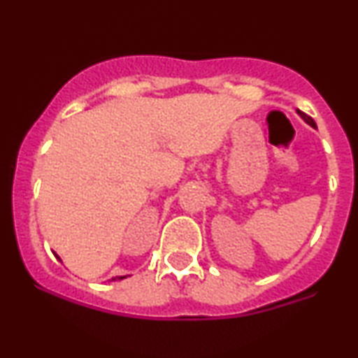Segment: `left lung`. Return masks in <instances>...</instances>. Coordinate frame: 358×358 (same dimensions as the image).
Returning <instances> with one entry per match:
<instances>
[{"mask_svg": "<svg viewBox=\"0 0 358 358\" xmlns=\"http://www.w3.org/2000/svg\"><path fill=\"white\" fill-rule=\"evenodd\" d=\"M296 113H299L300 116H302V118H303V122H305V123H308V124H310V127H312V128H317V124H315V122H313V120H312V118H310V116H308V115H305V113H303V111H300V110H296Z\"/></svg>", "mask_w": 358, "mask_h": 358, "instance_id": "left-lung-1", "label": "left lung"}]
</instances>
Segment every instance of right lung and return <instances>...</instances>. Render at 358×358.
I'll list each match as a JSON object with an SVG mask.
<instances>
[{
  "label": "right lung",
  "mask_w": 358,
  "mask_h": 358,
  "mask_svg": "<svg viewBox=\"0 0 358 358\" xmlns=\"http://www.w3.org/2000/svg\"><path fill=\"white\" fill-rule=\"evenodd\" d=\"M53 253H55V252H53ZM55 257H56V258H58V260H59V262H62V258H59L58 255H56V253H55ZM123 278H127V277H113V278H111V280H123Z\"/></svg>",
  "instance_id": "add662e5"
}]
</instances>
